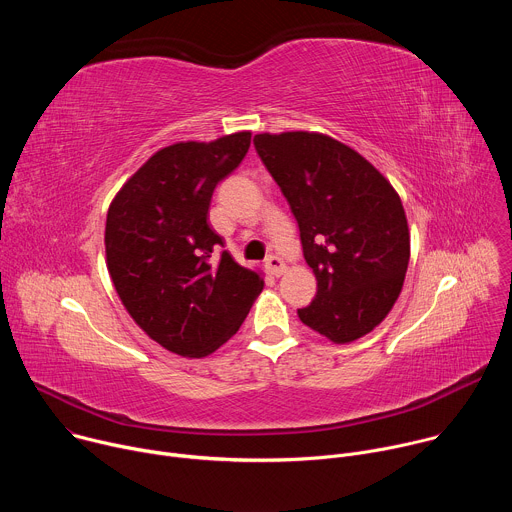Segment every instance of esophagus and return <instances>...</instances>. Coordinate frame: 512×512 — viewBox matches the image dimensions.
Masks as SVG:
<instances>
[{
	"label": "esophagus",
	"instance_id": "obj_1",
	"mask_svg": "<svg viewBox=\"0 0 512 512\" xmlns=\"http://www.w3.org/2000/svg\"><path fill=\"white\" fill-rule=\"evenodd\" d=\"M265 269H267V273H269V275L279 277V275H283V273H285V263H283L279 257L269 255V257H267V261H265Z\"/></svg>",
	"mask_w": 512,
	"mask_h": 512
}]
</instances>
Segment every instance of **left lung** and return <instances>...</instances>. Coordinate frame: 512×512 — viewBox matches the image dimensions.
Returning a JSON list of instances; mask_svg holds the SVG:
<instances>
[{
  "label": "left lung",
  "instance_id": "8db88e82",
  "mask_svg": "<svg viewBox=\"0 0 512 512\" xmlns=\"http://www.w3.org/2000/svg\"><path fill=\"white\" fill-rule=\"evenodd\" d=\"M253 143L296 216L318 281L300 320L334 344L373 332L393 310L409 265V225L397 190L326 133H257Z\"/></svg>",
  "mask_w": 512,
  "mask_h": 512
}]
</instances>
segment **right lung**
<instances>
[{"instance_id": "obj_1", "label": "right lung", "mask_w": 512, "mask_h": 512, "mask_svg": "<svg viewBox=\"0 0 512 512\" xmlns=\"http://www.w3.org/2000/svg\"><path fill=\"white\" fill-rule=\"evenodd\" d=\"M251 131L158 150L115 194L105 255L133 322L166 350L202 358L237 334L263 289L208 225L216 184L245 158Z\"/></svg>"}]
</instances>
